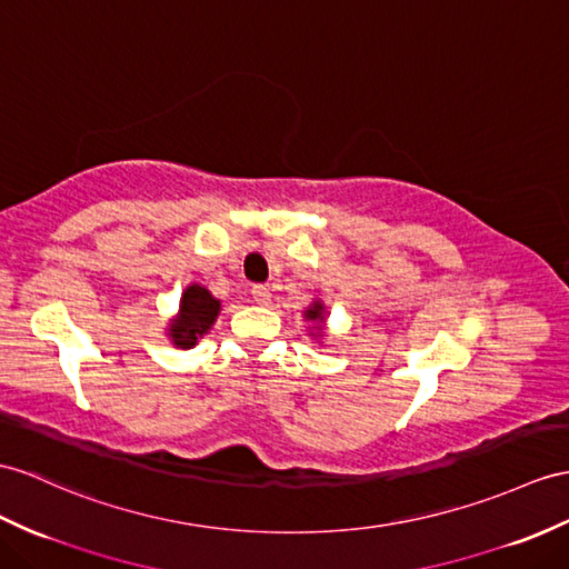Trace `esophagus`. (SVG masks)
<instances>
[{"mask_svg": "<svg viewBox=\"0 0 569 569\" xmlns=\"http://www.w3.org/2000/svg\"><path fill=\"white\" fill-rule=\"evenodd\" d=\"M251 297H253V301H256V303H260V307H268L270 299H272V295H270V287H266V284H256V287L251 289Z\"/></svg>", "mask_w": 569, "mask_h": 569, "instance_id": "34e87169", "label": "esophagus"}]
</instances>
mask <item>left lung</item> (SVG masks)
I'll return each mask as SVG.
<instances>
[{"label":"left lung","mask_w":569,"mask_h":569,"mask_svg":"<svg viewBox=\"0 0 569 569\" xmlns=\"http://www.w3.org/2000/svg\"><path fill=\"white\" fill-rule=\"evenodd\" d=\"M301 316H303V321L311 323V326H309V336H311L313 340L321 342L323 336H326V318H328L326 303H323L321 299H313V301L309 303V309L303 311Z\"/></svg>","instance_id":"obj_1"}]
</instances>
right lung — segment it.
<instances>
[{
	"label": "right lung",
	"mask_w": 569,
	"mask_h": 569,
	"mask_svg": "<svg viewBox=\"0 0 569 569\" xmlns=\"http://www.w3.org/2000/svg\"><path fill=\"white\" fill-rule=\"evenodd\" d=\"M221 311V301L212 297L204 284L192 282L183 289L178 303V313L166 326V336L178 350H192L200 338L212 330L217 316Z\"/></svg>",
	"instance_id": "right-lung-1"
}]
</instances>
